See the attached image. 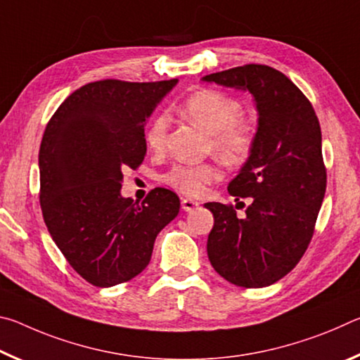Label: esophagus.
<instances>
[{"mask_svg": "<svg viewBox=\"0 0 360 360\" xmlns=\"http://www.w3.org/2000/svg\"><path fill=\"white\" fill-rule=\"evenodd\" d=\"M198 205L200 203L195 202V200H192V198H182L181 200V206H182V210H184L186 212H191L193 210H197Z\"/></svg>", "mask_w": 360, "mask_h": 360, "instance_id": "esophagus-1", "label": "esophagus"}]
</instances>
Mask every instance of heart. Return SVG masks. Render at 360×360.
Here are the masks:
<instances>
[{"label": "heart", "instance_id": "b5f03b06", "mask_svg": "<svg viewBox=\"0 0 360 360\" xmlns=\"http://www.w3.org/2000/svg\"><path fill=\"white\" fill-rule=\"evenodd\" d=\"M182 114L210 135L208 148L222 160L241 163L251 155L255 144V127L243 115V105L235 96L217 90H200L182 105ZM168 117L157 115L146 131V143L152 150H162L167 141ZM217 162L178 163L163 176V181L181 193L200 197L206 187L221 179Z\"/></svg>", "mask_w": 360, "mask_h": 360}]
</instances>
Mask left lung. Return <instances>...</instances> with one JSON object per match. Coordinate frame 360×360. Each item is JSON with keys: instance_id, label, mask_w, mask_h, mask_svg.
<instances>
[{"instance_id": "1", "label": "left lung", "mask_w": 360, "mask_h": 360, "mask_svg": "<svg viewBox=\"0 0 360 360\" xmlns=\"http://www.w3.org/2000/svg\"><path fill=\"white\" fill-rule=\"evenodd\" d=\"M203 81L248 90L259 114L254 149L229 184L231 197L251 203L243 219L233 206L205 205L214 216L208 257L229 283L266 288L288 275L311 241L327 184L319 120L302 90L266 65L238 66Z\"/></svg>"}]
</instances>
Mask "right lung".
<instances>
[{"label":"right lung","mask_w":360,"mask_h":360,"mask_svg":"<svg viewBox=\"0 0 360 360\" xmlns=\"http://www.w3.org/2000/svg\"><path fill=\"white\" fill-rule=\"evenodd\" d=\"M178 79L90 82L49 120L39 148V202L68 264L96 288L130 281L148 266L160 230L179 212L168 188L139 205L120 195L122 169L141 165L144 125Z\"/></svg>","instance_id":"right-lung-1"}]
</instances>
